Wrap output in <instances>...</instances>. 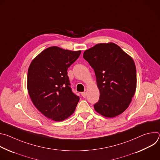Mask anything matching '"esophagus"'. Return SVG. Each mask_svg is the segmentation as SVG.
Returning <instances> with one entry per match:
<instances>
[{"mask_svg":"<svg viewBox=\"0 0 160 160\" xmlns=\"http://www.w3.org/2000/svg\"><path fill=\"white\" fill-rule=\"evenodd\" d=\"M81 94H82V96L83 98H85L86 96H87V92H82Z\"/></svg>","mask_w":160,"mask_h":160,"instance_id":"34e87169","label":"esophagus"}]
</instances>
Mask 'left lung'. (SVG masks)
<instances>
[{"mask_svg":"<svg viewBox=\"0 0 160 160\" xmlns=\"http://www.w3.org/2000/svg\"><path fill=\"white\" fill-rule=\"evenodd\" d=\"M83 57L95 72L100 92L94 109L107 118L120 115L129 106L136 90L132 58L112 42L96 44L85 51Z\"/></svg>","mask_w":160,"mask_h":160,"instance_id":"left-lung-1","label":"left lung"}]
</instances>
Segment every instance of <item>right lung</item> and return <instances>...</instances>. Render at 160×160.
<instances>
[{
  "instance_id": "1",
  "label": "right lung",
  "mask_w": 160,
  "mask_h": 160,
  "mask_svg": "<svg viewBox=\"0 0 160 160\" xmlns=\"http://www.w3.org/2000/svg\"><path fill=\"white\" fill-rule=\"evenodd\" d=\"M80 53L81 51L49 47L30 64L27 89L31 100L41 113L53 121L70 117L80 100L72 92L67 70Z\"/></svg>"
}]
</instances>
